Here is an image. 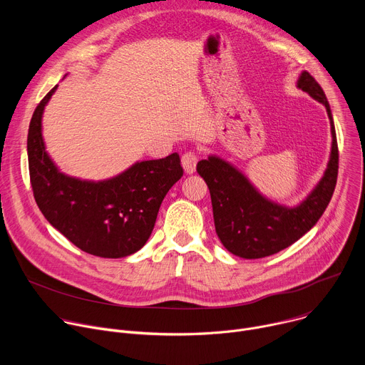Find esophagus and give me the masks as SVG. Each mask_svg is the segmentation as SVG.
Wrapping results in <instances>:
<instances>
[{
	"label": "esophagus",
	"instance_id": "1",
	"mask_svg": "<svg viewBox=\"0 0 365 365\" xmlns=\"http://www.w3.org/2000/svg\"><path fill=\"white\" fill-rule=\"evenodd\" d=\"M197 163V155L193 151H187L182 155V166L187 175H192L196 169Z\"/></svg>",
	"mask_w": 365,
	"mask_h": 365
}]
</instances>
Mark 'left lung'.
I'll use <instances>...</instances> for the list:
<instances>
[{
    "label": "left lung",
    "instance_id": "obj_1",
    "mask_svg": "<svg viewBox=\"0 0 365 365\" xmlns=\"http://www.w3.org/2000/svg\"><path fill=\"white\" fill-rule=\"evenodd\" d=\"M296 86L327 108L332 134L324 176L299 205L286 206L270 200L241 170L218 155H210L196 166L199 176L210 187L218 238L234 255L263 258L287 248L314 228L335 190L338 144L329 102L321 85L306 71L299 75Z\"/></svg>",
    "mask_w": 365,
    "mask_h": 365
}]
</instances>
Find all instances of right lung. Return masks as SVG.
<instances>
[{
  "label": "right lung",
  "mask_w": 365,
  "mask_h": 365,
  "mask_svg": "<svg viewBox=\"0 0 365 365\" xmlns=\"http://www.w3.org/2000/svg\"><path fill=\"white\" fill-rule=\"evenodd\" d=\"M58 85L37 106L29 127L30 182L37 206L82 251L121 258L137 252L150 238L160 205L183 176L179 154L134 163L106 180H82L59 170L46 151L41 118Z\"/></svg>",
  "instance_id": "right-lung-1"
}]
</instances>
